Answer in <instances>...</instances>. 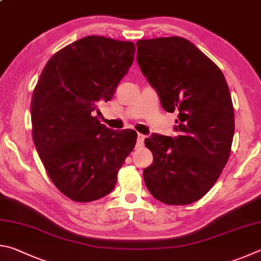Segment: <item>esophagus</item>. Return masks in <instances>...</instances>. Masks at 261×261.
<instances>
[{
	"label": "esophagus",
	"mask_w": 261,
	"mask_h": 261,
	"mask_svg": "<svg viewBox=\"0 0 261 261\" xmlns=\"http://www.w3.org/2000/svg\"><path fill=\"white\" fill-rule=\"evenodd\" d=\"M144 139H145V136L143 135V134H138V141H136V144L138 145H143V143H144Z\"/></svg>",
	"instance_id": "34e87169"
}]
</instances>
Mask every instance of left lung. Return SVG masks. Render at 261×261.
<instances>
[{
	"label": "left lung",
	"mask_w": 261,
	"mask_h": 261,
	"mask_svg": "<svg viewBox=\"0 0 261 261\" xmlns=\"http://www.w3.org/2000/svg\"><path fill=\"white\" fill-rule=\"evenodd\" d=\"M138 64L162 107L177 112L176 135L144 140L153 162L144 168L147 188L168 205H188L219 179L230 154L234 108L222 72L180 36L139 40Z\"/></svg>",
	"instance_id": "left-lung-1"
}]
</instances>
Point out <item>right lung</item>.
I'll list each match as a JSON object with an SVG mask.
<instances>
[{
    "label": "right lung",
    "instance_id": "add662e5",
    "mask_svg": "<svg viewBox=\"0 0 261 261\" xmlns=\"http://www.w3.org/2000/svg\"><path fill=\"white\" fill-rule=\"evenodd\" d=\"M135 44L89 35L45 64L31 102L33 141L50 180L75 202L111 193L138 134L113 130L94 111L113 97L134 61Z\"/></svg>",
    "mask_w": 261,
    "mask_h": 261
}]
</instances>
